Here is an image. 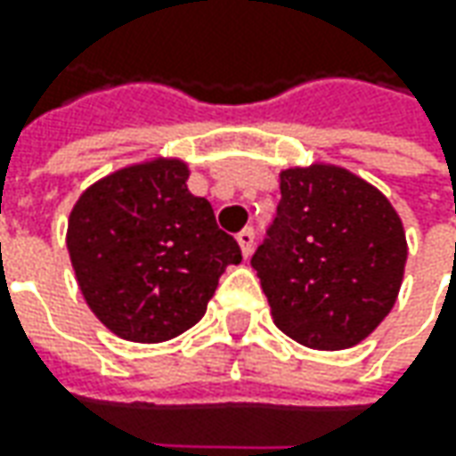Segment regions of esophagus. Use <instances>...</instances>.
Returning a JSON list of instances; mask_svg holds the SVG:
<instances>
[{
	"mask_svg": "<svg viewBox=\"0 0 456 456\" xmlns=\"http://www.w3.org/2000/svg\"><path fill=\"white\" fill-rule=\"evenodd\" d=\"M254 238H256V233L251 231V228H243V231H240V233L236 236L238 246H240V254L246 256V258H248V256H251V251H254Z\"/></svg>",
	"mask_w": 456,
	"mask_h": 456,
	"instance_id": "1",
	"label": "esophagus"
}]
</instances>
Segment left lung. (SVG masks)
<instances>
[{
  "label": "left lung",
  "mask_w": 456,
  "mask_h": 456,
  "mask_svg": "<svg viewBox=\"0 0 456 456\" xmlns=\"http://www.w3.org/2000/svg\"><path fill=\"white\" fill-rule=\"evenodd\" d=\"M281 202L251 258L273 324L312 350H347L394 309L406 231L391 200L327 162L279 172Z\"/></svg>",
  "instance_id": "8db88e82"
}]
</instances>
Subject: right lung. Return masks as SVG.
Returning <instances> with one entry per match:
<instances>
[{"instance_id":"add662e5","label":"right lung","mask_w":456,"mask_h":456,"mask_svg":"<svg viewBox=\"0 0 456 456\" xmlns=\"http://www.w3.org/2000/svg\"><path fill=\"white\" fill-rule=\"evenodd\" d=\"M180 157H151L88 184L68 216L78 289L116 338L165 342L198 324L225 266L240 261Z\"/></svg>"}]
</instances>
